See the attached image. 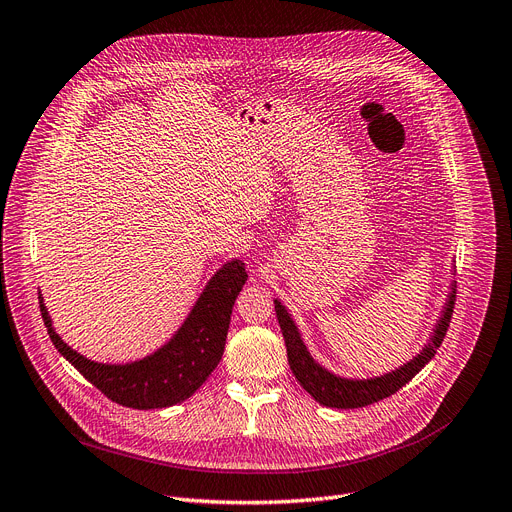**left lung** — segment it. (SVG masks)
Instances as JSON below:
<instances>
[{
	"label": "left lung",
	"instance_id": "1",
	"mask_svg": "<svg viewBox=\"0 0 512 512\" xmlns=\"http://www.w3.org/2000/svg\"><path fill=\"white\" fill-rule=\"evenodd\" d=\"M454 301H456V288L452 284V291L448 295L446 307L441 311V318L437 320L431 341L422 347V351L412 358L408 364L395 368L393 372H387L383 376H374V379H343V376H337L322 368L314 358H311L301 335L299 328L295 326L291 314H288L286 307L276 299V316L278 324L284 337L286 345V355H288V364H291V370L295 374V379L299 385L316 399L318 404L326 408H364L374 402H381V399L393 395L395 391L402 389L406 383H410L414 376L425 368L433 360V355L437 353V347L441 345L443 337H446L450 320H452V311H454Z\"/></svg>",
	"mask_w": 512,
	"mask_h": 512
}]
</instances>
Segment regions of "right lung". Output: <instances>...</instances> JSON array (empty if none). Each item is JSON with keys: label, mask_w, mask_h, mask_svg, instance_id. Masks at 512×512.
<instances>
[{"label": "right lung", "mask_w": 512, "mask_h": 512, "mask_svg": "<svg viewBox=\"0 0 512 512\" xmlns=\"http://www.w3.org/2000/svg\"><path fill=\"white\" fill-rule=\"evenodd\" d=\"M247 278L240 259L228 261L207 282L186 322L169 343L129 364H100L83 358L56 335L41 295L39 309L54 347L108 399L136 410L169 408L188 399L219 364L226 347L232 307Z\"/></svg>", "instance_id": "obj_1"}]
</instances>
